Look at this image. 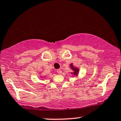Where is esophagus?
I'll return each mask as SVG.
<instances>
[{
	"label": "esophagus",
	"instance_id": "34e87169",
	"mask_svg": "<svg viewBox=\"0 0 121 121\" xmlns=\"http://www.w3.org/2000/svg\"><path fill=\"white\" fill-rule=\"evenodd\" d=\"M57 73H58V74H60L61 73H62V70H61V69H58V70H57Z\"/></svg>",
	"mask_w": 121,
	"mask_h": 121
}]
</instances>
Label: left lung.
<instances>
[{
  "label": "left lung",
  "mask_w": 121,
  "mask_h": 121,
  "mask_svg": "<svg viewBox=\"0 0 121 121\" xmlns=\"http://www.w3.org/2000/svg\"><path fill=\"white\" fill-rule=\"evenodd\" d=\"M70 66L71 67V70H73V71H74V72H73V73H71V74H73V75H75L76 77H77L79 73V69H78V67H74L73 64H70Z\"/></svg>",
  "instance_id": "1"
}]
</instances>
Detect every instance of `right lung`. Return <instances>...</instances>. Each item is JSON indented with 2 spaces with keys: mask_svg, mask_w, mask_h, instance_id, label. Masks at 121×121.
<instances>
[{
  "mask_svg": "<svg viewBox=\"0 0 121 121\" xmlns=\"http://www.w3.org/2000/svg\"><path fill=\"white\" fill-rule=\"evenodd\" d=\"M41 78H42V77H41Z\"/></svg>",
  "mask_w": 121,
  "mask_h": 121,
  "instance_id": "right-lung-1",
  "label": "right lung"
}]
</instances>
